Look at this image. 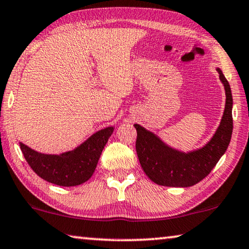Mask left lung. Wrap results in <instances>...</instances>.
<instances>
[{
  "mask_svg": "<svg viewBox=\"0 0 249 249\" xmlns=\"http://www.w3.org/2000/svg\"><path fill=\"white\" fill-rule=\"evenodd\" d=\"M225 88L226 105L219 127L207 143L197 150L182 152L167 146L154 132L139 124L136 150L141 167L157 185L190 187L207 177L227 150L232 133V95L231 86L220 69H217Z\"/></svg>",
  "mask_w": 249,
  "mask_h": 249,
  "instance_id": "left-lung-1",
  "label": "left lung"
}]
</instances>
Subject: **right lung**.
Segmentation results:
<instances>
[{"label": "right lung", "instance_id": "add662e5", "mask_svg": "<svg viewBox=\"0 0 249 249\" xmlns=\"http://www.w3.org/2000/svg\"><path fill=\"white\" fill-rule=\"evenodd\" d=\"M113 127L99 130L71 151L45 155L20 142L24 158L39 177L63 187L78 186L93 175L101 152L113 132Z\"/></svg>", "mask_w": 249, "mask_h": 249}]
</instances>
